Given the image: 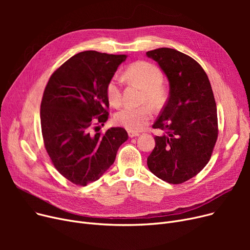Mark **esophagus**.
<instances>
[{"label":"esophagus","instance_id":"34e87169","mask_svg":"<svg viewBox=\"0 0 250 250\" xmlns=\"http://www.w3.org/2000/svg\"><path fill=\"white\" fill-rule=\"evenodd\" d=\"M138 136H140L139 133H137V132H132V130H128V137H129V138H135V137H138Z\"/></svg>","mask_w":250,"mask_h":250}]
</instances>
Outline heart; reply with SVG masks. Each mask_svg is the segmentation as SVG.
<instances>
[{
  "label": "heart",
  "instance_id": "1",
  "mask_svg": "<svg viewBox=\"0 0 250 250\" xmlns=\"http://www.w3.org/2000/svg\"><path fill=\"white\" fill-rule=\"evenodd\" d=\"M125 77L145 90L143 102H147L156 108L162 106L166 93L162 87L163 74L157 65L144 61L134 62L126 68ZM106 97L113 106H118L122 103L121 84L116 77L110 79L106 85ZM152 115L153 111L149 105L137 107L125 106L116 112L114 120L118 125L124 126L127 130L138 132L146 126Z\"/></svg>",
  "mask_w": 250,
  "mask_h": 250
}]
</instances>
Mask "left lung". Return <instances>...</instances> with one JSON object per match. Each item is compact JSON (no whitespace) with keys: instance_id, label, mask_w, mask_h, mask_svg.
Segmentation results:
<instances>
[{"instance_id":"8db88e82","label":"left lung","mask_w":250,"mask_h":250,"mask_svg":"<svg viewBox=\"0 0 250 250\" xmlns=\"http://www.w3.org/2000/svg\"><path fill=\"white\" fill-rule=\"evenodd\" d=\"M169 82V97L153 127L155 148L147 159L158 178L179 185L208 164L218 138L217 106L208 78L201 64L182 52L161 47L146 52Z\"/></svg>"}]
</instances>
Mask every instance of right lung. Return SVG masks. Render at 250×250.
Here are the masks:
<instances>
[{
    "label": "right lung",
    "mask_w": 250,
    "mask_h": 250,
    "mask_svg": "<svg viewBox=\"0 0 250 250\" xmlns=\"http://www.w3.org/2000/svg\"><path fill=\"white\" fill-rule=\"evenodd\" d=\"M126 58L79 52L51 75L44 89L41 105L44 146L58 171L77 186L99 179L128 139L123 127L91 133L94 122L107 121L106 85Z\"/></svg>",
    "instance_id": "1"
}]
</instances>
